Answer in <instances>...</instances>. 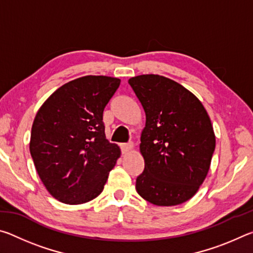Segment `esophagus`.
Segmentation results:
<instances>
[{
  "instance_id": "esophagus-1",
  "label": "esophagus",
  "mask_w": 253,
  "mask_h": 253,
  "mask_svg": "<svg viewBox=\"0 0 253 253\" xmlns=\"http://www.w3.org/2000/svg\"><path fill=\"white\" fill-rule=\"evenodd\" d=\"M121 147H122V152H123V154H127V153H129L132 148H134V144H132V143L122 144V145H121Z\"/></svg>"
}]
</instances>
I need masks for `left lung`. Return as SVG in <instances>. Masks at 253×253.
Masks as SVG:
<instances>
[{
	"instance_id": "8db88e82",
	"label": "left lung",
	"mask_w": 253,
	"mask_h": 253,
	"mask_svg": "<svg viewBox=\"0 0 253 253\" xmlns=\"http://www.w3.org/2000/svg\"><path fill=\"white\" fill-rule=\"evenodd\" d=\"M142 104L146 123L139 151L144 172L136 190L158 207L182 204L202 185L215 148V135L199 98L176 81L160 75L128 80Z\"/></svg>"
}]
</instances>
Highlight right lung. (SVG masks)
I'll use <instances>...</instances> for the list:
<instances>
[{
	"label": "right lung",
	"mask_w": 253,
	"mask_h": 253,
	"mask_svg": "<svg viewBox=\"0 0 253 253\" xmlns=\"http://www.w3.org/2000/svg\"><path fill=\"white\" fill-rule=\"evenodd\" d=\"M121 84L107 76H84L58 88L33 121L30 153L54 199L83 204L99 195L121 148L106 139L102 114Z\"/></svg>",
	"instance_id": "1"
}]
</instances>
